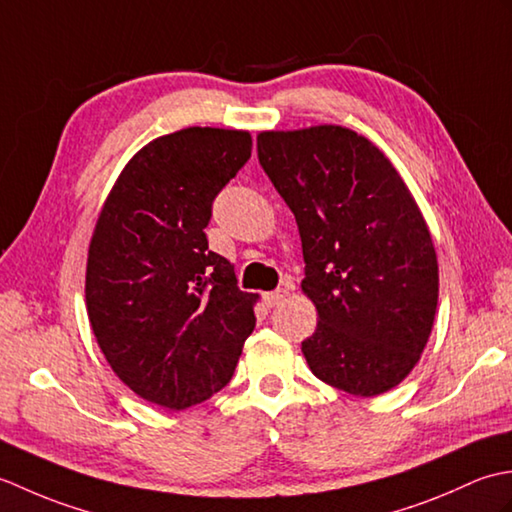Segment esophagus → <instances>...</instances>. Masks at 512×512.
<instances>
[{
	"label": "esophagus",
	"mask_w": 512,
	"mask_h": 512,
	"mask_svg": "<svg viewBox=\"0 0 512 512\" xmlns=\"http://www.w3.org/2000/svg\"><path fill=\"white\" fill-rule=\"evenodd\" d=\"M286 297H288V290L286 288H279L275 292H266L264 303H266L268 308H275V306H279V303H284Z\"/></svg>",
	"instance_id": "34e87169"
}]
</instances>
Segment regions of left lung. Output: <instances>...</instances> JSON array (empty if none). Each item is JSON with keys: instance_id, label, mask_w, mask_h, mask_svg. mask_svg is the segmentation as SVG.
I'll list each match as a JSON object with an SVG mask.
<instances>
[{"instance_id": "8db88e82", "label": "left lung", "mask_w": 512, "mask_h": 512, "mask_svg": "<svg viewBox=\"0 0 512 512\" xmlns=\"http://www.w3.org/2000/svg\"><path fill=\"white\" fill-rule=\"evenodd\" d=\"M259 165L295 213L319 314L301 343L312 374L352 396L394 389L420 361L438 308V257L405 180L341 125L257 136Z\"/></svg>"}]
</instances>
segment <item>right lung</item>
<instances>
[{
    "mask_svg": "<svg viewBox=\"0 0 512 512\" xmlns=\"http://www.w3.org/2000/svg\"><path fill=\"white\" fill-rule=\"evenodd\" d=\"M253 149L244 129L187 127L151 140L116 178L85 268L92 332L147 402L187 409L231 380L257 295L209 250L211 204Z\"/></svg>",
    "mask_w": 512,
    "mask_h": 512,
    "instance_id": "add662e5",
    "label": "right lung"
}]
</instances>
